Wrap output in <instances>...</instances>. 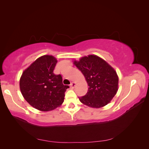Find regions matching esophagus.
Returning <instances> with one entry per match:
<instances>
[{
	"mask_svg": "<svg viewBox=\"0 0 149 149\" xmlns=\"http://www.w3.org/2000/svg\"><path fill=\"white\" fill-rule=\"evenodd\" d=\"M75 86H76V83H75L73 82V83H71L70 84V87H71V88H74Z\"/></svg>",
	"mask_w": 149,
	"mask_h": 149,
	"instance_id": "esophagus-1",
	"label": "esophagus"
}]
</instances>
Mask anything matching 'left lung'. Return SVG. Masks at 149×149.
Instances as JSON below:
<instances>
[{
	"label": "left lung",
	"mask_w": 149,
	"mask_h": 149,
	"mask_svg": "<svg viewBox=\"0 0 149 149\" xmlns=\"http://www.w3.org/2000/svg\"><path fill=\"white\" fill-rule=\"evenodd\" d=\"M74 64L81 71L88 84L86 95L79 97L84 104L93 108L107 105L118 90L119 78L114 69L96 55L82 57Z\"/></svg>",
	"instance_id": "obj_1"
}]
</instances>
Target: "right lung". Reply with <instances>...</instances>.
<instances>
[{"instance_id": "obj_1", "label": "right lung", "mask_w": 149, "mask_h": 149, "mask_svg": "<svg viewBox=\"0 0 149 149\" xmlns=\"http://www.w3.org/2000/svg\"><path fill=\"white\" fill-rule=\"evenodd\" d=\"M57 60L52 55H43L36 60L22 73L20 89L25 100L35 109L49 111L64 101L68 86L64 85L60 74L53 70Z\"/></svg>"}]
</instances>
